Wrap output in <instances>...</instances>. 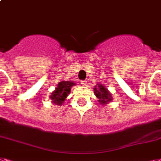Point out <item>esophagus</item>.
Listing matches in <instances>:
<instances>
[{
  "label": "esophagus",
  "instance_id": "obj_1",
  "mask_svg": "<svg viewBox=\"0 0 161 161\" xmlns=\"http://www.w3.org/2000/svg\"><path fill=\"white\" fill-rule=\"evenodd\" d=\"M87 84V81H82V85H83V86H86Z\"/></svg>",
  "mask_w": 161,
  "mask_h": 161
}]
</instances>
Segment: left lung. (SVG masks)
<instances>
[{
  "label": "left lung",
  "instance_id": "8db88e82",
  "mask_svg": "<svg viewBox=\"0 0 161 161\" xmlns=\"http://www.w3.org/2000/svg\"><path fill=\"white\" fill-rule=\"evenodd\" d=\"M94 94L98 98V102L102 105L108 104L112 100V94L108 88L102 84H97L94 88Z\"/></svg>",
  "mask_w": 161,
  "mask_h": 161
}]
</instances>
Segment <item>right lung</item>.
Instances as JSON below:
<instances>
[{
  "label": "right lung",
  "mask_w": 161,
  "mask_h": 161,
  "mask_svg": "<svg viewBox=\"0 0 161 161\" xmlns=\"http://www.w3.org/2000/svg\"><path fill=\"white\" fill-rule=\"evenodd\" d=\"M74 85L75 83L73 81H62L58 83L55 90L50 95V99L52 100L51 102L55 105H62L63 103L65 101V98L68 97V94L70 93L71 87Z\"/></svg>",
  "instance_id": "right-lung-1"
}]
</instances>
